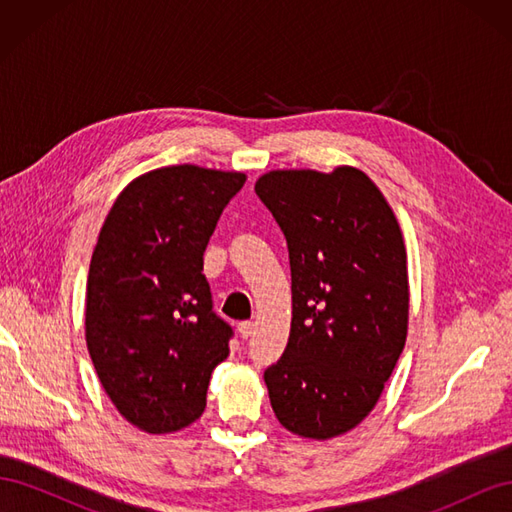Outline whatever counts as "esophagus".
<instances>
[{"label": "esophagus", "instance_id": "obj_1", "mask_svg": "<svg viewBox=\"0 0 512 512\" xmlns=\"http://www.w3.org/2000/svg\"><path fill=\"white\" fill-rule=\"evenodd\" d=\"M252 331H254V322H239V333H241V337L243 339H247L252 335Z\"/></svg>", "mask_w": 512, "mask_h": 512}]
</instances>
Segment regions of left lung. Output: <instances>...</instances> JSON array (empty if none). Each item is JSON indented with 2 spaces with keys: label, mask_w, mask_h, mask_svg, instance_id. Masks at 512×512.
<instances>
[{
  "label": "left lung",
  "mask_w": 512,
  "mask_h": 512,
  "mask_svg": "<svg viewBox=\"0 0 512 512\" xmlns=\"http://www.w3.org/2000/svg\"><path fill=\"white\" fill-rule=\"evenodd\" d=\"M290 256L292 320L265 371L273 412L294 436L331 440L376 408L408 337L404 235L363 170H269L254 185Z\"/></svg>",
  "instance_id": "left-lung-1"
}]
</instances>
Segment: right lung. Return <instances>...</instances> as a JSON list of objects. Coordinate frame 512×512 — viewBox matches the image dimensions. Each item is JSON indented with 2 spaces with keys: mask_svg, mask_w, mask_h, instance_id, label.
<instances>
[{
  "mask_svg": "<svg viewBox=\"0 0 512 512\" xmlns=\"http://www.w3.org/2000/svg\"><path fill=\"white\" fill-rule=\"evenodd\" d=\"M239 170L173 164L117 196L91 254L85 339L108 399L147 433H175L207 406L230 327L211 312L203 254Z\"/></svg>",
  "mask_w": 512,
  "mask_h": 512,
  "instance_id": "1",
  "label": "right lung"
}]
</instances>
